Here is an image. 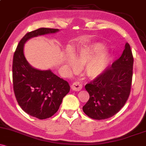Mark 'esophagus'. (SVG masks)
<instances>
[{
	"label": "esophagus",
	"instance_id": "obj_1",
	"mask_svg": "<svg viewBox=\"0 0 146 146\" xmlns=\"http://www.w3.org/2000/svg\"><path fill=\"white\" fill-rule=\"evenodd\" d=\"M72 90H74V91H80V90H82V85L79 82H75L72 84L71 85Z\"/></svg>",
	"mask_w": 146,
	"mask_h": 146
}]
</instances>
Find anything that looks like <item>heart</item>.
<instances>
[{
	"label": "heart",
	"mask_w": 146,
	"mask_h": 146,
	"mask_svg": "<svg viewBox=\"0 0 146 146\" xmlns=\"http://www.w3.org/2000/svg\"><path fill=\"white\" fill-rule=\"evenodd\" d=\"M104 44H92L80 49L75 55V60L71 57L66 59L67 64L73 69H77L78 65H85V71L90 78H96L101 75L108 67L110 62V55L105 51Z\"/></svg>",
	"instance_id": "heart-1"
}]
</instances>
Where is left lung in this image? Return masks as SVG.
I'll return each instance as SVG.
<instances>
[{
	"label": "left lung",
	"mask_w": 146,
	"mask_h": 146,
	"mask_svg": "<svg viewBox=\"0 0 146 146\" xmlns=\"http://www.w3.org/2000/svg\"><path fill=\"white\" fill-rule=\"evenodd\" d=\"M133 64L131 47L126 43L120 57L85 85L90 99L82 110L87 116L94 119H107L125 106L131 92Z\"/></svg>",
	"instance_id": "8db88e82"
}]
</instances>
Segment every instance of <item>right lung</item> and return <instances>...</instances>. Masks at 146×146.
Masks as SVG:
<instances>
[{"label":"right lung","mask_w":146,"mask_h":146,"mask_svg":"<svg viewBox=\"0 0 146 146\" xmlns=\"http://www.w3.org/2000/svg\"><path fill=\"white\" fill-rule=\"evenodd\" d=\"M57 31V29L40 28L29 32L14 53L12 81L15 97L21 109L40 119L52 117L57 112L70 86L50 70H40L31 66L24 56V45L33 37Z\"/></svg>","instance_id":"right-lung-1"}]
</instances>
